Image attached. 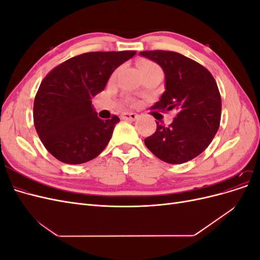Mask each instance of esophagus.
I'll return each instance as SVG.
<instances>
[{"mask_svg": "<svg viewBox=\"0 0 260 260\" xmlns=\"http://www.w3.org/2000/svg\"><path fill=\"white\" fill-rule=\"evenodd\" d=\"M138 117H139V115L136 114V113H123L121 115L122 119H124V120H132V121L138 119Z\"/></svg>", "mask_w": 260, "mask_h": 260, "instance_id": "esophagus-1", "label": "esophagus"}]
</instances>
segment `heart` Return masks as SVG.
I'll return each mask as SVG.
<instances>
[{
	"mask_svg": "<svg viewBox=\"0 0 260 260\" xmlns=\"http://www.w3.org/2000/svg\"><path fill=\"white\" fill-rule=\"evenodd\" d=\"M139 68L141 74L142 73H147V72H152V70H161L160 67L155 64L154 61L148 60V59H141L139 61Z\"/></svg>",
	"mask_w": 260,
	"mask_h": 260,
	"instance_id": "b5f03b06",
	"label": "heart"
}]
</instances>
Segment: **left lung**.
Instances as JSON below:
<instances>
[{"mask_svg": "<svg viewBox=\"0 0 260 260\" xmlns=\"http://www.w3.org/2000/svg\"><path fill=\"white\" fill-rule=\"evenodd\" d=\"M165 73V92L152 106L161 112L175 111L168 127L157 129L144 140L156 157L168 164H183L203 153L214 139L221 118V96L208 70L182 54L170 51H144Z\"/></svg>", "mask_w": 260, "mask_h": 260, "instance_id": "obj_1", "label": "left lung"}]
</instances>
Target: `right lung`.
<instances>
[{"instance_id": "add662e5", "label": "right lung", "mask_w": 260, "mask_h": 260, "mask_svg": "<svg viewBox=\"0 0 260 260\" xmlns=\"http://www.w3.org/2000/svg\"><path fill=\"white\" fill-rule=\"evenodd\" d=\"M136 51L90 52L52 69L34 104V122L45 148L59 161L78 165L95 158L108 144L117 116L100 119L92 99L105 89L114 70Z\"/></svg>"}]
</instances>
